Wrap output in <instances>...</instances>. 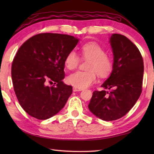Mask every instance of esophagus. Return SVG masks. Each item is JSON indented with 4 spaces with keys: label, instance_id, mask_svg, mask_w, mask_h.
<instances>
[{
    "label": "esophagus",
    "instance_id": "esophagus-1",
    "mask_svg": "<svg viewBox=\"0 0 154 154\" xmlns=\"http://www.w3.org/2000/svg\"><path fill=\"white\" fill-rule=\"evenodd\" d=\"M72 90H73V92H78V91H82V88H78L76 87H73L72 88Z\"/></svg>",
    "mask_w": 154,
    "mask_h": 154
}]
</instances>
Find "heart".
Returning a JSON list of instances; mask_svg holds the SVG:
<instances>
[{
	"instance_id": "b5f03b06",
	"label": "heart",
	"mask_w": 154,
	"mask_h": 154,
	"mask_svg": "<svg viewBox=\"0 0 154 154\" xmlns=\"http://www.w3.org/2000/svg\"><path fill=\"white\" fill-rule=\"evenodd\" d=\"M81 54L83 59L89 60L88 71H77L67 77V82L74 87L85 88L95 82L97 73L100 77H106L113 69V60L105 54L102 47L95 43H85L82 47ZM79 57L74 51H70L65 58L64 65L67 69L73 70L79 64Z\"/></svg>"
}]
</instances>
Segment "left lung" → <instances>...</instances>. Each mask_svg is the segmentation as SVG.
I'll use <instances>...</instances> for the list:
<instances>
[{
  "instance_id": "obj_1",
  "label": "left lung",
  "mask_w": 154,
  "mask_h": 154,
  "mask_svg": "<svg viewBox=\"0 0 154 154\" xmlns=\"http://www.w3.org/2000/svg\"><path fill=\"white\" fill-rule=\"evenodd\" d=\"M109 43L113 55V69L101 87L94 91L88 109L104 121L121 118L132 108L142 92L144 66L137 46L124 35L112 34Z\"/></svg>"
}]
</instances>
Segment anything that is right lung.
Here are the masks:
<instances>
[{
    "label": "right lung",
    "instance_id": "1",
    "mask_svg": "<svg viewBox=\"0 0 154 154\" xmlns=\"http://www.w3.org/2000/svg\"><path fill=\"white\" fill-rule=\"evenodd\" d=\"M79 39L57 33L32 36L18 49L11 66L14 91L30 116L47 119L64 107L72 88L64 84V60ZM48 82H54L49 87Z\"/></svg>",
    "mask_w": 154,
    "mask_h": 154
}]
</instances>
